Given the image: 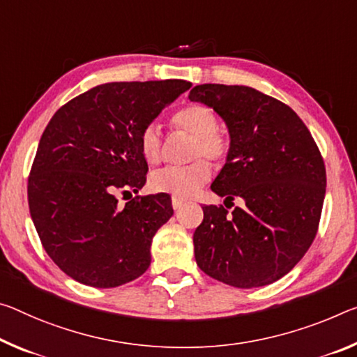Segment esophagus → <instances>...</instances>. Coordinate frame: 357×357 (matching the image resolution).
Masks as SVG:
<instances>
[{
    "mask_svg": "<svg viewBox=\"0 0 357 357\" xmlns=\"http://www.w3.org/2000/svg\"><path fill=\"white\" fill-rule=\"evenodd\" d=\"M172 205H173V209H179L184 205V200L178 199V197H172Z\"/></svg>",
    "mask_w": 357,
    "mask_h": 357,
    "instance_id": "esophagus-1",
    "label": "esophagus"
}]
</instances>
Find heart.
Listing matches in <instances>:
<instances>
[{"mask_svg":"<svg viewBox=\"0 0 357 357\" xmlns=\"http://www.w3.org/2000/svg\"><path fill=\"white\" fill-rule=\"evenodd\" d=\"M173 123L192 137L190 162L184 167H165L151 174L149 188L154 192H163L178 199H189L208 183L211 168L208 162H219L227 155L229 143L224 135L218 132V116L213 109L202 105H192L176 112ZM162 135L155 123H148L139 133V152L146 162L155 163L160 158ZM200 156H205L200 159Z\"/></svg>","mask_w":357,"mask_h":357,"instance_id":"b5f03b06","label":"heart"}]
</instances>
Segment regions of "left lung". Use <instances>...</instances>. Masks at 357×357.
Here are the masks:
<instances>
[{"label": "left lung", "instance_id": "obj_1", "mask_svg": "<svg viewBox=\"0 0 357 357\" xmlns=\"http://www.w3.org/2000/svg\"><path fill=\"white\" fill-rule=\"evenodd\" d=\"M189 100L213 107L227 126V160L211 190L243 203L231 211L203 206L197 265L241 289L271 284L296 267L318 231L326 195L318 146L289 106L252 87L202 84Z\"/></svg>", "mask_w": 357, "mask_h": 357}]
</instances>
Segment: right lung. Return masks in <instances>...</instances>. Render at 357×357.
Instances as JSON below:
<instances>
[{"instance_id":"1","label":"right lung","mask_w":357,"mask_h":357,"mask_svg":"<svg viewBox=\"0 0 357 357\" xmlns=\"http://www.w3.org/2000/svg\"><path fill=\"white\" fill-rule=\"evenodd\" d=\"M190 87L181 79L101 84L50 119L28 178V205L44 250L73 280L116 287L149 268L172 199L137 195L121 206L116 194L146 184L141 130Z\"/></svg>"}]
</instances>
